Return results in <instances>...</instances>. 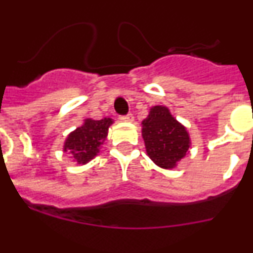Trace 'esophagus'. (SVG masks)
<instances>
[{
  "label": "esophagus",
  "instance_id": "1",
  "mask_svg": "<svg viewBox=\"0 0 253 253\" xmlns=\"http://www.w3.org/2000/svg\"><path fill=\"white\" fill-rule=\"evenodd\" d=\"M120 120H122V121H125V122H132L133 121V116H132V113H128V115L121 116V117H120Z\"/></svg>",
  "mask_w": 253,
  "mask_h": 253
}]
</instances>
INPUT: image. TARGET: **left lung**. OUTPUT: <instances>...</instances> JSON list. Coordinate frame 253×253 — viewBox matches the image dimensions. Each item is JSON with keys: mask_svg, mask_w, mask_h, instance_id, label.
Returning a JSON list of instances; mask_svg holds the SVG:
<instances>
[{"mask_svg": "<svg viewBox=\"0 0 253 253\" xmlns=\"http://www.w3.org/2000/svg\"><path fill=\"white\" fill-rule=\"evenodd\" d=\"M142 137L150 159L162 169H173L190 148L185 127L172 117L169 108L155 106L142 121Z\"/></svg>", "mask_w": 253, "mask_h": 253, "instance_id": "1", "label": "left lung"}]
</instances>
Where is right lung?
I'll return each instance as SVG.
<instances>
[{
    "label": "right lung",
    "instance_id": "add662e5",
    "mask_svg": "<svg viewBox=\"0 0 253 253\" xmlns=\"http://www.w3.org/2000/svg\"><path fill=\"white\" fill-rule=\"evenodd\" d=\"M112 119L91 120L68 134L63 151H70L73 159L79 164H87L100 152V146L107 137L108 127L112 125Z\"/></svg>",
    "mask_w": 253,
    "mask_h": 253
}]
</instances>
